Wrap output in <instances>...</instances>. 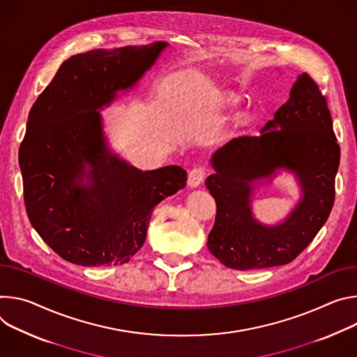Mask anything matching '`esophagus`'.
<instances>
[{
    "label": "esophagus",
    "mask_w": 357,
    "mask_h": 357,
    "mask_svg": "<svg viewBox=\"0 0 357 357\" xmlns=\"http://www.w3.org/2000/svg\"><path fill=\"white\" fill-rule=\"evenodd\" d=\"M204 176H206V169L204 167H194L188 173V180H187L188 187H191V188L199 187L203 183Z\"/></svg>",
    "instance_id": "1"
}]
</instances>
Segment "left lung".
Wrapping results in <instances>:
<instances>
[{
  "label": "left lung",
  "mask_w": 357,
  "mask_h": 357,
  "mask_svg": "<svg viewBox=\"0 0 357 357\" xmlns=\"http://www.w3.org/2000/svg\"><path fill=\"white\" fill-rule=\"evenodd\" d=\"M340 147L326 98L307 73L298 76L289 99L259 136L229 140L211 157L214 174L206 185L217 204L208 234L210 252L240 271L294 261L326 222L335 202ZM280 169L296 173L303 199L278 226H264L250 211L255 181Z\"/></svg>",
  "instance_id": "8db88e82"
}]
</instances>
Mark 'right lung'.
<instances>
[{
  "label": "right lung",
  "mask_w": 357,
  "mask_h": 357,
  "mask_svg": "<svg viewBox=\"0 0 357 357\" xmlns=\"http://www.w3.org/2000/svg\"><path fill=\"white\" fill-rule=\"evenodd\" d=\"M166 47L73 55L31 107L18 154L25 208L35 231L68 262L126 264L144 244L153 208L185 185L178 166L142 172L112 154L98 112L132 89Z\"/></svg>",
  "instance_id": "right-lung-1"
}]
</instances>
